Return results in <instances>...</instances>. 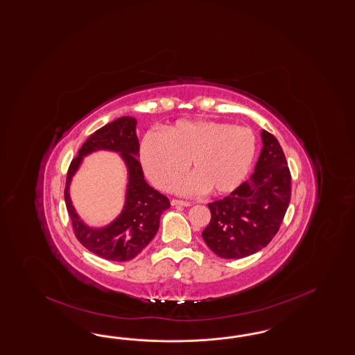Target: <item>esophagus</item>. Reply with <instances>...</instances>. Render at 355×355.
<instances>
[{
	"label": "esophagus",
	"mask_w": 355,
	"mask_h": 355,
	"mask_svg": "<svg viewBox=\"0 0 355 355\" xmlns=\"http://www.w3.org/2000/svg\"><path fill=\"white\" fill-rule=\"evenodd\" d=\"M171 206H184V207H189L191 206L190 202H186V200H180V199H171Z\"/></svg>",
	"instance_id": "1"
}]
</instances>
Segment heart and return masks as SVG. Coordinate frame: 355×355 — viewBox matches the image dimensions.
<instances>
[{
	"label": "heart",
	"mask_w": 355,
	"mask_h": 355,
	"mask_svg": "<svg viewBox=\"0 0 355 355\" xmlns=\"http://www.w3.org/2000/svg\"><path fill=\"white\" fill-rule=\"evenodd\" d=\"M257 149L253 131L218 121H178L164 134L149 132L140 146V159L149 180L171 190L184 180L190 162L194 177L187 191L206 190L223 196L244 182Z\"/></svg>",
	"instance_id": "obj_1"
}]
</instances>
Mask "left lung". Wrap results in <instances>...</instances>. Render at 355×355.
<instances>
[{
    "label": "left lung",
    "instance_id": "left-lung-1",
    "mask_svg": "<svg viewBox=\"0 0 355 355\" xmlns=\"http://www.w3.org/2000/svg\"><path fill=\"white\" fill-rule=\"evenodd\" d=\"M263 147L252 177L220 200L208 203L211 221L202 232L221 258H244L265 248L279 231L291 199V174L279 141L261 132Z\"/></svg>",
    "mask_w": 355,
    "mask_h": 355
}]
</instances>
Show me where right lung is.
<instances>
[{
	"mask_svg": "<svg viewBox=\"0 0 355 355\" xmlns=\"http://www.w3.org/2000/svg\"><path fill=\"white\" fill-rule=\"evenodd\" d=\"M99 148L119 151L129 169L126 202L121 215L103 229H90L78 218L69 196V184L82 157ZM139 140L136 119L122 116L107 123L86 139L68 169L64 199L77 240L98 257L124 262L136 257L159 231L161 214L171 202L144 180L141 164L137 159Z\"/></svg>",
	"mask_w": 355,
	"mask_h": 355,
	"instance_id": "1",
	"label": "right lung"
}]
</instances>
